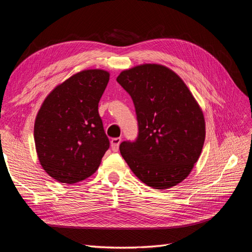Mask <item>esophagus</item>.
Segmentation results:
<instances>
[{"instance_id":"1","label":"esophagus","mask_w":252,"mask_h":252,"mask_svg":"<svg viewBox=\"0 0 252 252\" xmlns=\"http://www.w3.org/2000/svg\"><path fill=\"white\" fill-rule=\"evenodd\" d=\"M121 142H122L121 138H113L111 140V149H112V151H114V152L119 151V147H120Z\"/></svg>"}]
</instances>
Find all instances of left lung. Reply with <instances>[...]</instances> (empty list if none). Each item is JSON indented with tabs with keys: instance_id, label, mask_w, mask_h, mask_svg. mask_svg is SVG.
I'll return each mask as SVG.
<instances>
[{
	"instance_id": "obj_1",
	"label": "left lung",
	"mask_w": 252,
	"mask_h": 252,
	"mask_svg": "<svg viewBox=\"0 0 252 252\" xmlns=\"http://www.w3.org/2000/svg\"><path fill=\"white\" fill-rule=\"evenodd\" d=\"M117 82L131 96L138 138L120 151L147 186L168 189L185 180L205 141L203 112L186 84L163 65L143 64L124 70Z\"/></svg>"
}]
</instances>
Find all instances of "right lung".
<instances>
[{"instance_id": "1", "label": "right lung", "mask_w": 252, "mask_h": 252, "mask_svg": "<svg viewBox=\"0 0 252 252\" xmlns=\"http://www.w3.org/2000/svg\"><path fill=\"white\" fill-rule=\"evenodd\" d=\"M109 72L75 73L45 98L34 123V143L43 169L61 183L73 184L94 173L109 148L98 102Z\"/></svg>"}]
</instances>
